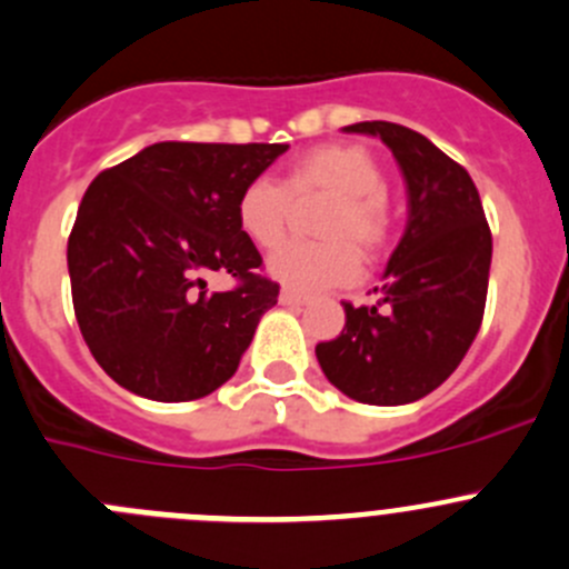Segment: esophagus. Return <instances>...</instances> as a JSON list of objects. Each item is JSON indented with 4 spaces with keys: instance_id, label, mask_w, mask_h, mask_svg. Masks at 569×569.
<instances>
[{
    "instance_id": "esophagus-1",
    "label": "esophagus",
    "mask_w": 569,
    "mask_h": 569,
    "mask_svg": "<svg viewBox=\"0 0 569 569\" xmlns=\"http://www.w3.org/2000/svg\"><path fill=\"white\" fill-rule=\"evenodd\" d=\"M280 306H286V308H300V306H306V297L302 295H297V291H289V289H283L280 291Z\"/></svg>"
}]
</instances>
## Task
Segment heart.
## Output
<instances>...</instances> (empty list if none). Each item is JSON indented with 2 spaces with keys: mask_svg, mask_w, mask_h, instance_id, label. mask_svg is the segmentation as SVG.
Here are the masks:
<instances>
[{
  "mask_svg": "<svg viewBox=\"0 0 569 569\" xmlns=\"http://www.w3.org/2000/svg\"><path fill=\"white\" fill-rule=\"evenodd\" d=\"M291 202H325L313 219L322 241L286 244L272 252L267 274L300 295L336 289L356 280L358 256L375 258L391 233L378 158L356 144H325L289 163L280 186L252 180L236 202L239 230L261 250L278 247L291 217Z\"/></svg>",
  "mask_w": 569,
  "mask_h": 569,
  "instance_id": "obj_1",
  "label": "heart"
}]
</instances>
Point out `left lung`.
Segmentation results:
<instances>
[{
	"label": "left lung",
	"mask_w": 569,
	"mask_h": 569,
	"mask_svg": "<svg viewBox=\"0 0 569 569\" xmlns=\"http://www.w3.org/2000/svg\"><path fill=\"white\" fill-rule=\"evenodd\" d=\"M345 132L389 147L408 217L378 302H345V330L317 345V361L341 395L406 406L442 386L470 350L487 306L492 233L467 169L428 138L391 121H358Z\"/></svg>",
	"instance_id": "left-lung-1"
}]
</instances>
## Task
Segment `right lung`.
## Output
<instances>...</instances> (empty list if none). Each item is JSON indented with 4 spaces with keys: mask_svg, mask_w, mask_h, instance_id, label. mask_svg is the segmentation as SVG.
Listing matches in <instances>:
<instances>
[{
    "mask_svg": "<svg viewBox=\"0 0 569 569\" xmlns=\"http://www.w3.org/2000/svg\"><path fill=\"white\" fill-rule=\"evenodd\" d=\"M286 150L161 141L88 186L66 252L71 300L91 356L127 391L200 400L236 375L278 302L236 202ZM208 271L240 286L211 296Z\"/></svg>",
    "mask_w": 569,
    "mask_h": 569,
    "instance_id": "right-lung-1",
    "label": "right lung"
}]
</instances>
